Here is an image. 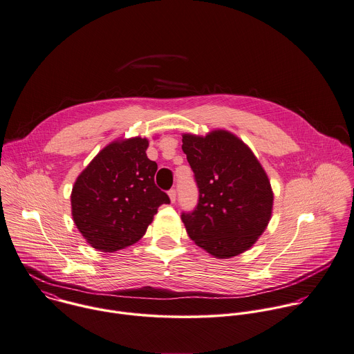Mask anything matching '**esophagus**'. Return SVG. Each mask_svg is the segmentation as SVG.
Masks as SVG:
<instances>
[{"instance_id": "34e87169", "label": "esophagus", "mask_w": 354, "mask_h": 354, "mask_svg": "<svg viewBox=\"0 0 354 354\" xmlns=\"http://www.w3.org/2000/svg\"><path fill=\"white\" fill-rule=\"evenodd\" d=\"M168 196H169L171 201L175 203V200H176V190H175V189H171V190L168 192Z\"/></svg>"}]
</instances>
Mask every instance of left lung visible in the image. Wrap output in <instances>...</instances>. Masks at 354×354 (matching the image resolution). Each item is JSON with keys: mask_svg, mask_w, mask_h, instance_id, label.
Masks as SVG:
<instances>
[{"mask_svg": "<svg viewBox=\"0 0 354 354\" xmlns=\"http://www.w3.org/2000/svg\"><path fill=\"white\" fill-rule=\"evenodd\" d=\"M182 142L198 187L196 208L182 212L187 234L215 258L243 254L272 216L273 192L265 169L251 149L227 131L185 133Z\"/></svg>", "mask_w": 354, "mask_h": 354, "instance_id": "8db88e82", "label": "left lung"}]
</instances>
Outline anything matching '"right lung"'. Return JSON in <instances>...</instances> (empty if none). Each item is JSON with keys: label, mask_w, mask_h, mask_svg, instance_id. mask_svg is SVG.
Wrapping results in <instances>:
<instances>
[{"label": "right lung", "mask_w": 354, "mask_h": 354, "mask_svg": "<svg viewBox=\"0 0 354 354\" xmlns=\"http://www.w3.org/2000/svg\"><path fill=\"white\" fill-rule=\"evenodd\" d=\"M147 139L107 145L77 178L71 192L73 221L96 250L114 252L143 237L157 209L169 204L154 183L156 161L146 156Z\"/></svg>", "instance_id": "obj_1"}]
</instances>
